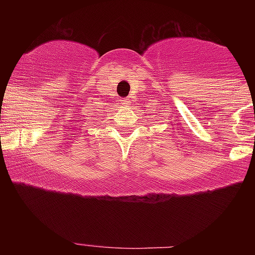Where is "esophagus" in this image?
<instances>
[{
	"label": "esophagus",
	"instance_id": "esophagus-1",
	"mask_svg": "<svg viewBox=\"0 0 255 255\" xmlns=\"http://www.w3.org/2000/svg\"><path fill=\"white\" fill-rule=\"evenodd\" d=\"M122 104H124V105H129L130 104V98H125L124 101H122Z\"/></svg>",
	"mask_w": 255,
	"mask_h": 255
}]
</instances>
